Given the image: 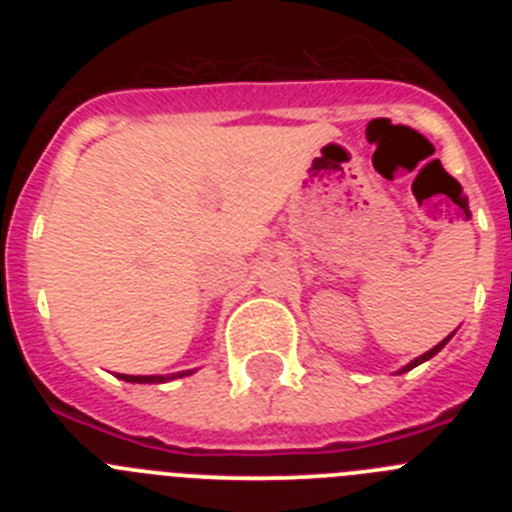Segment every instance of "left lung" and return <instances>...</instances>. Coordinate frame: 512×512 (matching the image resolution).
<instances>
[{
  "label": "left lung",
  "mask_w": 512,
  "mask_h": 512,
  "mask_svg": "<svg viewBox=\"0 0 512 512\" xmlns=\"http://www.w3.org/2000/svg\"><path fill=\"white\" fill-rule=\"evenodd\" d=\"M451 336H454V333H451ZM451 336H449V338H451ZM449 338H446V341H441V343H438V346H433V348H431V351H428V354L418 356V359H415V361H413V364H408V366H405V369H402V372H410V369H413V366H418V364H423V361L433 359V356H436V354H438V351H441V348H443V346H446V343H449Z\"/></svg>",
  "instance_id": "1"
}]
</instances>
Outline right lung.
Instances as JSON below:
<instances>
[{
  "label": "right lung",
  "mask_w": 512,
  "mask_h": 512,
  "mask_svg": "<svg viewBox=\"0 0 512 512\" xmlns=\"http://www.w3.org/2000/svg\"><path fill=\"white\" fill-rule=\"evenodd\" d=\"M184 374H189V372H182V374H179V377H184ZM120 379H125V382H138V384L166 382V377H130V374H120Z\"/></svg>",
  "instance_id": "right-lung-1"
}]
</instances>
